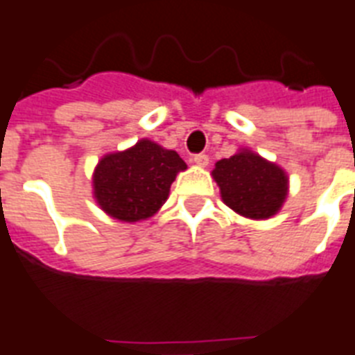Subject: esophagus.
<instances>
[{
    "label": "esophagus",
    "mask_w": 355,
    "mask_h": 355,
    "mask_svg": "<svg viewBox=\"0 0 355 355\" xmlns=\"http://www.w3.org/2000/svg\"><path fill=\"white\" fill-rule=\"evenodd\" d=\"M192 163L198 164V166H207L209 164V157L205 154H198L192 157Z\"/></svg>",
    "instance_id": "34e87169"
}]
</instances>
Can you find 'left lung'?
<instances>
[{"label":"left lung","instance_id":"obj_1","mask_svg":"<svg viewBox=\"0 0 355 355\" xmlns=\"http://www.w3.org/2000/svg\"><path fill=\"white\" fill-rule=\"evenodd\" d=\"M212 178L220 187L223 203L249 220L275 216L290 191L286 170L249 148H240L229 159L218 161Z\"/></svg>","mask_w":355,"mask_h":355}]
</instances>
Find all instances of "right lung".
Segmentation results:
<instances>
[{
	"instance_id": "add662e5",
	"label": "right lung",
	"mask_w": 355,
	"mask_h": 355,
	"mask_svg": "<svg viewBox=\"0 0 355 355\" xmlns=\"http://www.w3.org/2000/svg\"><path fill=\"white\" fill-rule=\"evenodd\" d=\"M183 170L187 163L178 152L141 139L123 152L102 155L93 170V198L113 220L143 222L164 205Z\"/></svg>"
}]
</instances>
